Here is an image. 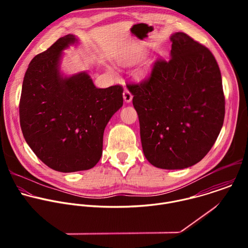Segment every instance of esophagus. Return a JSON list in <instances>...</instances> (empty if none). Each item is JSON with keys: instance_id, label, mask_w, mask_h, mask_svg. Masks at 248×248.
I'll list each match as a JSON object with an SVG mask.
<instances>
[{"instance_id": "esophagus-1", "label": "esophagus", "mask_w": 248, "mask_h": 248, "mask_svg": "<svg viewBox=\"0 0 248 248\" xmlns=\"http://www.w3.org/2000/svg\"><path fill=\"white\" fill-rule=\"evenodd\" d=\"M123 96H124V100L125 102H127V103H129V102L132 100V94H131V92H130L127 88L124 89Z\"/></svg>"}]
</instances>
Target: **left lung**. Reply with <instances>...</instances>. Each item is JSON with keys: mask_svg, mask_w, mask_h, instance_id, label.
<instances>
[{"mask_svg": "<svg viewBox=\"0 0 248 248\" xmlns=\"http://www.w3.org/2000/svg\"><path fill=\"white\" fill-rule=\"evenodd\" d=\"M170 59H157L149 76L126 82L146 159L166 170L201 161L221 131L225 95L217 61L186 33L170 37Z\"/></svg>", "mask_w": 248, "mask_h": 248, "instance_id": "obj_1", "label": "left lung"}]
</instances>
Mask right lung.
Returning a JSON list of instances; mask_svg holds the SVG:
<instances>
[{
	"label": "right lung",
	"instance_id": "obj_1",
	"mask_svg": "<svg viewBox=\"0 0 248 248\" xmlns=\"http://www.w3.org/2000/svg\"><path fill=\"white\" fill-rule=\"evenodd\" d=\"M75 41L68 34L32 59L19 100L27 144L45 165L62 172L88 170L99 162L104 129L124 101L122 85L97 88L85 73L61 77L62 51Z\"/></svg>",
	"mask_w": 248,
	"mask_h": 248
}]
</instances>
